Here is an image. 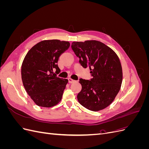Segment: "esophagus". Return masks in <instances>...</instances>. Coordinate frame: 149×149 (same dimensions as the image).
Here are the masks:
<instances>
[{
	"instance_id": "esophagus-1",
	"label": "esophagus",
	"mask_w": 149,
	"mask_h": 149,
	"mask_svg": "<svg viewBox=\"0 0 149 149\" xmlns=\"http://www.w3.org/2000/svg\"><path fill=\"white\" fill-rule=\"evenodd\" d=\"M68 81L69 83H73L74 81V80L72 79L71 78H68Z\"/></svg>"
}]
</instances>
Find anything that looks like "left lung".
<instances>
[{
  "instance_id": "8db88e82",
  "label": "left lung",
  "mask_w": 149,
  "mask_h": 149,
  "mask_svg": "<svg viewBox=\"0 0 149 149\" xmlns=\"http://www.w3.org/2000/svg\"><path fill=\"white\" fill-rule=\"evenodd\" d=\"M71 48L84 68H89L92 78L79 79L82 89L77 96L86 109L98 111L109 106L119 93L123 70L118 55L109 47L96 40L74 42Z\"/></svg>"
}]
</instances>
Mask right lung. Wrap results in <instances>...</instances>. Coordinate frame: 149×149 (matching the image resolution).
<instances>
[{"mask_svg":"<svg viewBox=\"0 0 149 149\" xmlns=\"http://www.w3.org/2000/svg\"><path fill=\"white\" fill-rule=\"evenodd\" d=\"M70 45L68 42L59 40H43L26 55L22 65V82L38 106L50 107L61 101L68 79L57 77L60 72L57 63Z\"/></svg>","mask_w":149,"mask_h":149,"instance_id":"obj_1","label":"right lung"}]
</instances>
